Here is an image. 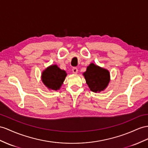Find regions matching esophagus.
I'll list each match as a JSON object with an SVG mask.
<instances>
[{
  "label": "esophagus",
  "mask_w": 148,
  "mask_h": 148,
  "mask_svg": "<svg viewBox=\"0 0 148 148\" xmlns=\"http://www.w3.org/2000/svg\"><path fill=\"white\" fill-rule=\"evenodd\" d=\"M73 72L74 73H75V74H77V72H78L77 68L75 67H74L73 68Z\"/></svg>",
  "instance_id": "esophagus-1"
}]
</instances>
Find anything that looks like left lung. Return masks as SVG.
I'll list each match as a JSON object with an SVG mask.
<instances>
[{
	"label": "left lung",
	"instance_id": "1",
	"mask_svg": "<svg viewBox=\"0 0 148 148\" xmlns=\"http://www.w3.org/2000/svg\"><path fill=\"white\" fill-rule=\"evenodd\" d=\"M87 84L92 92H100L108 86L109 82V73L106 69L94 64H90L84 73Z\"/></svg>",
	"mask_w": 148,
	"mask_h": 148
}]
</instances>
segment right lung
I'll use <instances>...</instances> for the list:
<instances>
[{"mask_svg": "<svg viewBox=\"0 0 148 148\" xmlns=\"http://www.w3.org/2000/svg\"><path fill=\"white\" fill-rule=\"evenodd\" d=\"M66 75V72L59 69L58 66H51L44 71L42 81L49 89L56 90L60 88Z\"/></svg>", "mask_w": 148, "mask_h": 148, "instance_id": "1", "label": "right lung"}]
</instances>
